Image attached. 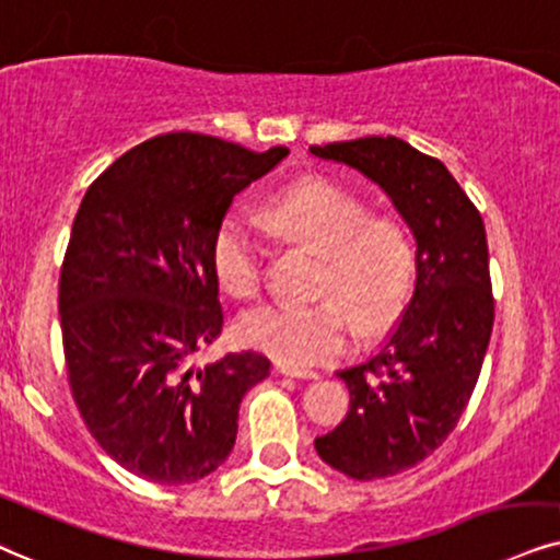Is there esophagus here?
Masks as SVG:
<instances>
[{
	"instance_id": "1",
	"label": "esophagus",
	"mask_w": 560,
	"mask_h": 560,
	"mask_svg": "<svg viewBox=\"0 0 560 560\" xmlns=\"http://www.w3.org/2000/svg\"><path fill=\"white\" fill-rule=\"evenodd\" d=\"M275 371L282 376H293V378H316L314 371H303V369H293V365L285 363H275Z\"/></svg>"
}]
</instances>
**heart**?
Wrapping results in <instances>:
<instances>
[{"mask_svg": "<svg viewBox=\"0 0 560 560\" xmlns=\"http://www.w3.org/2000/svg\"><path fill=\"white\" fill-rule=\"evenodd\" d=\"M267 223L278 236L322 254L316 288L327 299L308 306L275 303L246 314L238 337L248 348L293 369L329 363L353 350L358 319L382 329L405 308L418 259L399 220L371 215L369 202L353 191L308 178L275 199ZM212 272L231 299L248 301L259 293L265 244L241 215H225L218 225Z\"/></svg>", "mask_w": 560, "mask_h": 560, "instance_id": "b5f03b06", "label": "heart"}]
</instances>
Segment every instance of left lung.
<instances>
[{"instance_id": "obj_1", "label": "left lung", "mask_w": 560, "mask_h": 560, "mask_svg": "<svg viewBox=\"0 0 560 560\" xmlns=\"http://www.w3.org/2000/svg\"><path fill=\"white\" fill-rule=\"evenodd\" d=\"M312 153L382 186L418 244L416 293L402 322L382 353L337 374L350 410L314 441L348 478H389L444 444L478 384L495 308L486 225L446 165L399 137L314 144Z\"/></svg>"}]
</instances>
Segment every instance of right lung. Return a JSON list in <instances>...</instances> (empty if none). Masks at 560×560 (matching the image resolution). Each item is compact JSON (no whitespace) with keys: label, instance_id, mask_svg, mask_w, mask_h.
I'll use <instances>...</instances> for the list:
<instances>
[{"label":"right lung","instance_id":"1","mask_svg":"<svg viewBox=\"0 0 560 560\" xmlns=\"http://www.w3.org/2000/svg\"><path fill=\"white\" fill-rule=\"evenodd\" d=\"M267 153L168 132L124 153L88 186L59 278L67 378L90 436L124 470L161 486L223 465L238 405L269 374L259 353L195 371L223 329L212 238L233 197L272 171Z\"/></svg>","mask_w":560,"mask_h":560}]
</instances>
